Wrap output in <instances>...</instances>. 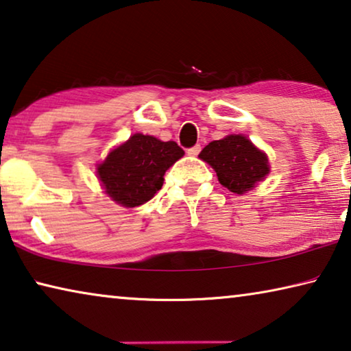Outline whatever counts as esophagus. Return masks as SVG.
I'll list each match as a JSON object with an SVG mask.
<instances>
[{
    "label": "esophagus",
    "mask_w": 351,
    "mask_h": 351,
    "mask_svg": "<svg viewBox=\"0 0 351 351\" xmlns=\"http://www.w3.org/2000/svg\"><path fill=\"white\" fill-rule=\"evenodd\" d=\"M199 152H201V145H199V144L193 145L191 149H188V150H186V154H188V155H191V157H197Z\"/></svg>",
    "instance_id": "esophagus-1"
}]
</instances>
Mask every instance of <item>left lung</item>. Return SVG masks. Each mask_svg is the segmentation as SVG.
Masks as SVG:
<instances>
[{
	"label": "left lung",
	"mask_w": 351,
	"mask_h": 351,
	"mask_svg": "<svg viewBox=\"0 0 351 351\" xmlns=\"http://www.w3.org/2000/svg\"><path fill=\"white\" fill-rule=\"evenodd\" d=\"M199 158L217 171L218 180L229 191L243 194L268 174L267 155L241 134H229L202 149Z\"/></svg>",
	"instance_id": "8db88e82"
}]
</instances>
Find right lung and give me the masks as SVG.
<instances>
[{"instance_id":"1","label":"right lung","mask_w":351,"mask_h":351,"mask_svg":"<svg viewBox=\"0 0 351 351\" xmlns=\"http://www.w3.org/2000/svg\"><path fill=\"white\" fill-rule=\"evenodd\" d=\"M182 157L183 150L177 143H163L136 133L111 150L99 165L97 174L112 201L125 207H138L161 190L165 172Z\"/></svg>"}]
</instances>
